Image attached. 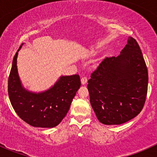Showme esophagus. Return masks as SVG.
I'll use <instances>...</instances> for the list:
<instances>
[{
    "label": "esophagus",
    "mask_w": 157,
    "mask_h": 157,
    "mask_svg": "<svg viewBox=\"0 0 157 157\" xmlns=\"http://www.w3.org/2000/svg\"><path fill=\"white\" fill-rule=\"evenodd\" d=\"M86 82H87V77H82V78H81V83H82V84H83V85L86 84Z\"/></svg>",
    "instance_id": "esophagus-1"
}]
</instances>
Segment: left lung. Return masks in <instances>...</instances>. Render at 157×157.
Returning <instances> with one entry per match:
<instances>
[{"label": "left lung", "mask_w": 157, "mask_h": 157, "mask_svg": "<svg viewBox=\"0 0 157 157\" xmlns=\"http://www.w3.org/2000/svg\"><path fill=\"white\" fill-rule=\"evenodd\" d=\"M148 72L140 46L129 37L118 57L105 58L88 80L90 104L98 120L121 124L137 116L144 105Z\"/></svg>", "instance_id": "left-lung-1"}]
</instances>
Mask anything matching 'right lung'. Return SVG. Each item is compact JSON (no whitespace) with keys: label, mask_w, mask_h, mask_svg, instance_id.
<instances>
[{"label":"right lung","mask_w":157,"mask_h":157,"mask_svg":"<svg viewBox=\"0 0 157 157\" xmlns=\"http://www.w3.org/2000/svg\"><path fill=\"white\" fill-rule=\"evenodd\" d=\"M18 49L13 60L8 79L9 98L21 119L33 127L54 128L68 112L73 99L80 87L78 74L61 76L52 87L41 93L27 90L22 85L17 66Z\"/></svg>","instance_id":"obj_1"}]
</instances>
